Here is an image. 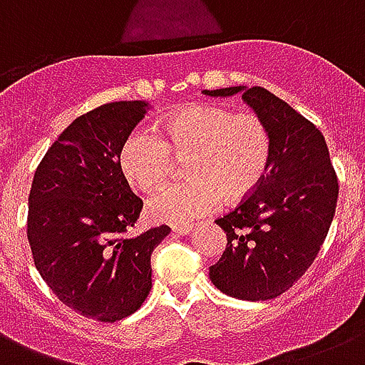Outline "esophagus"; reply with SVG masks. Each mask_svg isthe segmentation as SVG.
<instances>
[{"label":"esophagus","mask_w":365,"mask_h":365,"mask_svg":"<svg viewBox=\"0 0 365 365\" xmlns=\"http://www.w3.org/2000/svg\"><path fill=\"white\" fill-rule=\"evenodd\" d=\"M193 231V225H189V223H185V225H174L172 227V233L176 235H189Z\"/></svg>","instance_id":"obj_1"}]
</instances>
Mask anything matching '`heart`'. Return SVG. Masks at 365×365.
Listing matches in <instances>:
<instances>
[{"mask_svg": "<svg viewBox=\"0 0 365 365\" xmlns=\"http://www.w3.org/2000/svg\"><path fill=\"white\" fill-rule=\"evenodd\" d=\"M174 155H189L185 182L168 183L148 200L155 222L185 225L254 193L271 160V134L257 113L222 106H185L160 121V134L134 128L123 140L119 166L132 185L165 182Z\"/></svg>", "mask_w": 365, "mask_h": 365, "instance_id": "heart-1", "label": "heart"}]
</instances>
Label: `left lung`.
<instances>
[{"label":"left lung","mask_w":365,"mask_h":365,"mask_svg":"<svg viewBox=\"0 0 365 365\" xmlns=\"http://www.w3.org/2000/svg\"><path fill=\"white\" fill-rule=\"evenodd\" d=\"M205 94H242L271 134V160L257 189L216 220L227 233V246L210 267V280L237 299H272L312 265L334 220L339 183L328 145L317 126L267 88Z\"/></svg>","instance_id":"8db88e82"}]
</instances>
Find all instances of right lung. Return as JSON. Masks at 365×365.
Returning a JSON list of instances; mask_svg holds the SVG:
<instances>
[{"instance_id": "1", "label": "right lung", "mask_w": 365, "mask_h": 365, "mask_svg": "<svg viewBox=\"0 0 365 365\" xmlns=\"http://www.w3.org/2000/svg\"><path fill=\"white\" fill-rule=\"evenodd\" d=\"M149 104L111 102L77 117L37 166L28 199L34 263L64 305L98 322L138 311L151 289V254L170 233L160 225L125 237L142 212L119 149Z\"/></svg>"}]
</instances>
